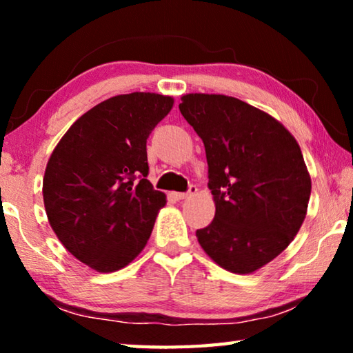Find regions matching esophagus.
Masks as SVG:
<instances>
[{
  "label": "esophagus",
  "mask_w": 353,
  "mask_h": 353,
  "mask_svg": "<svg viewBox=\"0 0 353 353\" xmlns=\"http://www.w3.org/2000/svg\"><path fill=\"white\" fill-rule=\"evenodd\" d=\"M194 193H196V187H193V185H191L187 193H174V198H176L177 201H183V199L191 198V196H193Z\"/></svg>",
  "instance_id": "obj_1"
}]
</instances>
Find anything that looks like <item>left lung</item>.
<instances>
[{
  "instance_id": "1",
  "label": "left lung",
  "mask_w": 353,
  "mask_h": 353,
  "mask_svg": "<svg viewBox=\"0 0 353 353\" xmlns=\"http://www.w3.org/2000/svg\"><path fill=\"white\" fill-rule=\"evenodd\" d=\"M179 109L205 146L214 218L196 230L218 266L252 274L290 246L307 216L312 177L282 123L225 94L188 93Z\"/></svg>"
}]
</instances>
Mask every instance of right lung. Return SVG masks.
Instances as JSON below:
<instances>
[{
	"mask_svg": "<svg viewBox=\"0 0 353 353\" xmlns=\"http://www.w3.org/2000/svg\"><path fill=\"white\" fill-rule=\"evenodd\" d=\"M174 99L117 94L83 113L46 163L43 204L68 252L98 272L128 266L145 249L166 204L148 181L146 140Z\"/></svg>",
	"mask_w": 353,
	"mask_h": 353,
	"instance_id": "obj_1",
	"label": "right lung"
}]
</instances>
